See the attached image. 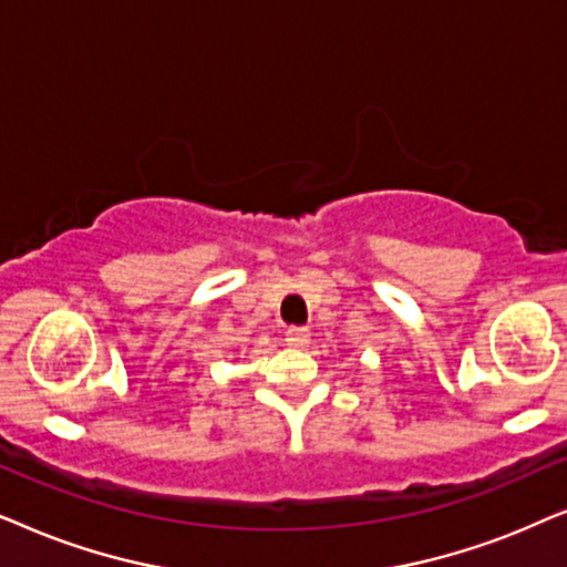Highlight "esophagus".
<instances>
[{
    "mask_svg": "<svg viewBox=\"0 0 567 567\" xmlns=\"http://www.w3.org/2000/svg\"><path fill=\"white\" fill-rule=\"evenodd\" d=\"M285 342L290 347H308L311 344V329L308 327H290L285 331Z\"/></svg>",
    "mask_w": 567,
    "mask_h": 567,
    "instance_id": "34e87169",
    "label": "esophagus"
}]
</instances>
